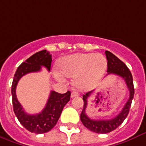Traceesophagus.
I'll return each mask as SVG.
<instances>
[{"instance_id":"obj_1","label":"esophagus","mask_w":146,"mask_h":146,"mask_svg":"<svg viewBox=\"0 0 146 146\" xmlns=\"http://www.w3.org/2000/svg\"><path fill=\"white\" fill-rule=\"evenodd\" d=\"M78 94L77 93V92H74V91L72 92V94H71V97H72V98H74V97H78Z\"/></svg>"}]
</instances>
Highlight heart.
I'll use <instances>...</instances> for the list:
<instances>
[{
	"label": "heart",
	"instance_id": "b5f03b06",
	"mask_svg": "<svg viewBox=\"0 0 146 146\" xmlns=\"http://www.w3.org/2000/svg\"><path fill=\"white\" fill-rule=\"evenodd\" d=\"M59 71H54L58 81L64 77L74 78L73 85L79 91L93 89L104 76L107 67V58L100 53H75L60 58L58 62Z\"/></svg>",
	"mask_w": 146,
	"mask_h": 146
}]
</instances>
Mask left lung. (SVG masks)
<instances>
[{
	"label": "left lung",
	"mask_w": 146,
	"mask_h": 146,
	"mask_svg": "<svg viewBox=\"0 0 146 146\" xmlns=\"http://www.w3.org/2000/svg\"><path fill=\"white\" fill-rule=\"evenodd\" d=\"M105 54H106V57L107 59V72H108L107 74H116L124 79L129 91V98L127 102L126 103V104L124 105L121 112L114 118L110 119L94 120V119L89 118L88 115L86 114V109L88 107V98L93 91H89L85 94H84V107L81 113V116H80L81 122L84 126H85L86 128L88 129L89 130L96 133H102V134L110 133L121 125L122 123L124 121V119L126 118V116H128L131 104L134 97L133 79L129 69L120 59H119L113 53L109 51H106Z\"/></svg>",
	"instance_id": "left-lung-1"
}]
</instances>
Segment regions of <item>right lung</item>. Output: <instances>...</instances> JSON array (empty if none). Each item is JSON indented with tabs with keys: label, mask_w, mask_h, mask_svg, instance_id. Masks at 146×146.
<instances>
[{
	"label": "right lung",
	"mask_w": 146,
	"mask_h": 146,
	"mask_svg": "<svg viewBox=\"0 0 146 146\" xmlns=\"http://www.w3.org/2000/svg\"><path fill=\"white\" fill-rule=\"evenodd\" d=\"M52 55L46 50H42L27 58L17 68L13 79L11 93L13 111L18 120L23 127L31 133L41 134L50 131L56 125L65 104L70 100L71 92L59 94L51 91L46 105L42 112L37 114L27 113L16 95V88L19 80L23 75L31 72H39L41 67L50 71Z\"/></svg>",
	"instance_id": "obj_1"
}]
</instances>
